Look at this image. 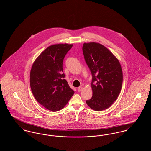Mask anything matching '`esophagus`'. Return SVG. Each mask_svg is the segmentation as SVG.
Returning a JSON list of instances; mask_svg holds the SVG:
<instances>
[{"label": "esophagus", "mask_w": 151, "mask_h": 151, "mask_svg": "<svg viewBox=\"0 0 151 151\" xmlns=\"http://www.w3.org/2000/svg\"><path fill=\"white\" fill-rule=\"evenodd\" d=\"M82 89H83V87L82 86H79V87H78V92H81L82 91Z\"/></svg>", "instance_id": "esophagus-1"}]
</instances>
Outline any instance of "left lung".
<instances>
[{
  "label": "left lung",
  "instance_id": "obj_1",
  "mask_svg": "<svg viewBox=\"0 0 151 151\" xmlns=\"http://www.w3.org/2000/svg\"><path fill=\"white\" fill-rule=\"evenodd\" d=\"M83 52L92 75V98L89 108L100 111L109 108L120 93L123 82L122 67L115 55L100 43H84Z\"/></svg>",
  "mask_w": 151,
  "mask_h": 151
}]
</instances>
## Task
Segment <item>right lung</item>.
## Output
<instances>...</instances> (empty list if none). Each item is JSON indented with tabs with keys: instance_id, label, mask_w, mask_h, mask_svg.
I'll return each instance as SVG.
<instances>
[{
	"instance_id": "obj_1",
	"label": "right lung",
	"mask_w": 151,
	"mask_h": 151,
	"mask_svg": "<svg viewBox=\"0 0 151 151\" xmlns=\"http://www.w3.org/2000/svg\"><path fill=\"white\" fill-rule=\"evenodd\" d=\"M72 44L52 45L33 62L30 73V86L37 102L51 111L65 107L74 91L64 79L63 61Z\"/></svg>"
}]
</instances>
